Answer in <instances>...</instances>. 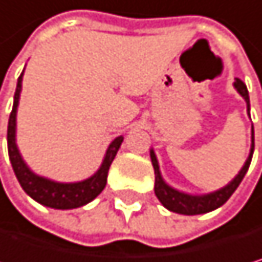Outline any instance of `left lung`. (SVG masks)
Wrapping results in <instances>:
<instances>
[{"label": "left lung", "mask_w": 262, "mask_h": 262, "mask_svg": "<svg viewBox=\"0 0 262 262\" xmlns=\"http://www.w3.org/2000/svg\"><path fill=\"white\" fill-rule=\"evenodd\" d=\"M234 88L237 89V93L245 99L247 102V108H248V115H250V97H248V91L247 86L242 80L236 78L234 81ZM253 150H255V132L251 128V149H250V156L245 162V165L242 166V169L239 171V174L231 181L228 185H225L223 188L217 190V192L207 193V195H187L182 193L179 190H174L173 187H169L168 184H165V181L160 176V169H159V162L157 157L154 154V150H150V160H152V166H154V173H156V185H154V192L159 198V201L168 209L171 212L176 214H182V215H198V214H206L214 210L220 206H223L229 196L236 192V188L239 187V184L242 182L245 173L248 171L251 157H253Z\"/></svg>", "instance_id": "left-lung-1"}]
</instances>
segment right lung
<instances>
[{
  "mask_svg": "<svg viewBox=\"0 0 262 262\" xmlns=\"http://www.w3.org/2000/svg\"><path fill=\"white\" fill-rule=\"evenodd\" d=\"M21 77H23V72L17 81L14 106H12L11 116H9V125H7V150H9V159H11L14 173L25 192L43 206L53 207V209H75V207L84 206L86 203L93 201L105 188L110 165H112L113 159L116 157L118 149L124 138L118 137L108 146L102 166L99 168V171L94 176H91L86 181L74 182V184H61V182H55V181H50V179L34 174L23 162L15 144V116H17L20 91H21Z\"/></svg>",
  "mask_w": 262,
  "mask_h": 262,
  "instance_id": "add662e5",
  "label": "right lung"
}]
</instances>
